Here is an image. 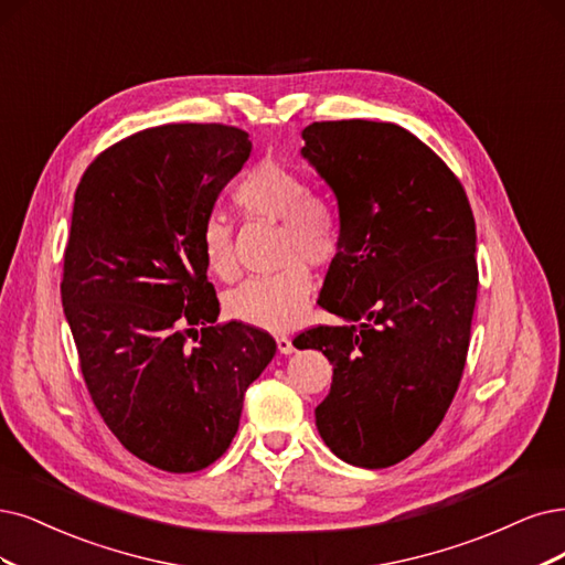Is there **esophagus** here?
<instances>
[{
  "label": "esophagus",
  "instance_id": "obj_1",
  "mask_svg": "<svg viewBox=\"0 0 565 565\" xmlns=\"http://www.w3.org/2000/svg\"><path fill=\"white\" fill-rule=\"evenodd\" d=\"M277 349H279V353H286V356L296 351V347H294V342H290L288 335H277Z\"/></svg>",
  "mask_w": 565,
  "mask_h": 565
}]
</instances>
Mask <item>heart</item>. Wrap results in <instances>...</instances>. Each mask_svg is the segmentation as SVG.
Masks as SVG:
<instances>
[{"mask_svg":"<svg viewBox=\"0 0 565 565\" xmlns=\"http://www.w3.org/2000/svg\"><path fill=\"white\" fill-rule=\"evenodd\" d=\"M233 204L246 221H279L277 263L271 275L250 277L225 296L230 319L265 330L294 328L311 294L307 265L328 267L344 246V221L335 200L315 193L305 172L284 160H260L233 185ZM204 267L221 281L235 279V227L212 216L200 233Z\"/></svg>","mask_w":565,"mask_h":565,"instance_id":"b5f03b06","label":"heart"}]
</instances>
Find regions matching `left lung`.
Returning a JSON list of instances; mask_svg holds the SVG:
<instances>
[{
    "instance_id": "left-lung-1",
    "label": "left lung",
    "mask_w": 565,
    "mask_h": 565,
    "mask_svg": "<svg viewBox=\"0 0 565 565\" xmlns=\"http://www.w3.org/2000/svg\"><path fill=\"white\" fill-rule=\"evenodd\" d=\"M302 137L344 221L319 305L347 323L315 326L294 344L332 365L317 407L330 451L388 468L437 430L461 384L479 284L475 216L447 162L401 125L319 120Z\"/></svg>"
}]
</instances>
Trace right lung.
<instances>
[{
    "instance_id": "obj_1",
    "label": "right lung",
    "mask_w": 565,
    "mask_h": 565,
    "mask_svg": "<svg viewBox=\"0 0 565 565\" xmlns=\"http://www.w3.org/2000/svg\"><path fill=\"white\" fill-rule=\"evenodd\" d=\"M248 153L235 125L167 122L111 143L76 185L60 294L83 382L118 443L164 472L218 461L277 351L256 326L216 323L200 248Z\"/></svg>"
}]
</instances>
